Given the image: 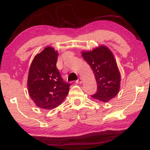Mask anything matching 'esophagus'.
<instances>
[{
  "instance_id": "esophagus-1",
  "label": "esophagus",
  "mask_w": 150,
  "mask_h": 150,
  "mask_svg": "<svg viewBox=\"0 0 150 150\" xmlns=\"http://www.w3.org/2000/svg\"><path fill=\"white\" fill-rule=\"evenodd\" d=\"M76 83H82V79L81 77H79V79H78L77 81H76Z\"/></svg>"
}]
</instances>
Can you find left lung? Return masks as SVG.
<instances>
[{
	"label": "left lung",
	"instance_id": "left-lung-1",
	"mask_svg": "<svg viewBox=\"0 0 150 150\" xmlns=\"http://www.w3.org/2000/svg\"><path fill=\"white\" fill-rule=\"evenodd\" d=\"M82 56L93 71L97 90L93 98L107 102L115 97L120 87V73L111 51L100 46L91 51H83Z\"/></svg>",
	"mask_w": 150,
	"mask_h": 150
}]
</instances>
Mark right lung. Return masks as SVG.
Returning <instances> with one entry per match:
<instances>
[{"label": "right lung", "instance_id": "obj_1", "mask_svg": "<svg viewBox=\"0 0 150 150\" xmlns=\"http://www.w3.org/2000/svg\"><path fill=\"white\" fill-rule=\"evenodd\" d=\"M58 53L47 47L35 57L28 72V94L39 107L51 109L62 103L71 84L63 81L57 68Z\"/></svg>", "mask_w": 150, "mask_h": 150}]
</instances>
